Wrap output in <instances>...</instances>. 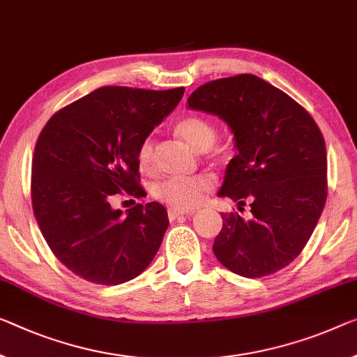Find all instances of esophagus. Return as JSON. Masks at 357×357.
<instances>
[{"mask_svg": "<svg viewBox=\"0 0 357 357\" xmlns=\"http://www.w3.org/2000/svg\"><path fill=\"white\" fill-rule=\"evenodd\" d=\"M167 215L171 220H175V218L180 217V215H193V211H180V209H169L167 211Z\"/></svg>", "mask_w": 357, "mask_h": 357, "instance_id": "esophagus-1", "label": "esophagus"}]
</instances>
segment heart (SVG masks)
<instances>
[{"label": "heart", "instance_id": "b5f03b06", "mask_svg": "<svg viewBox=\"0 0 357 357\" xmlns=\"http://www.w3.org/2000/svg\"><path fill=\"white\" fill-rule=\"evenodd\" d=\"M177 132L186 144L197 151H206L215 144L217 129L209 119L202 116H185L175 124ZM137 164L145 174L155 172L156 169V150L153 137H145L137 148ZM212 178L201 174L195 177H169L158 183L153 190L156 199L172 206L174 209L190 211L201 204L204 195L212 188Z\"/></svg>", "mask_w": 357, "mask_h": 357}]
</instances>
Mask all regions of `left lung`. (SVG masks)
Instances as JSON below:
<instances>
[{
	"mask_svg": "<svg viewBox=\"0 0 357 357\" xmlns=\"http://www.w3.org/2000/svg\"><path fill=\"white\" fill-rule=\"evenodd\" d=\"M188 107L222 118L236 156L218 196L250 207L252 218L222 213L212 249L225 268L261 278L292 263L308 243L327 199L326 142L306 109L255 75L211 81Z\"/></svg>",
	"mask_w": 357,
	"mask_h": 357,
	"instance_id": "8db88e82",
	"label": "left lung"
}]
</instances>
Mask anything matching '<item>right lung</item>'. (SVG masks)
I'll list each match as a JSON object with an SVG mask.
<instances>
[{"label": "right lung", "instance_id": "add662e5", "mask_svg": "<svg viewBox=\"0 0 357 357\" xmlns=\"http://www.w3.org/2000/svg\"><path fill=\"white\" fill-rule=\"evenodd\" d=\"M183 92L100 87L43 128L31 166L33 213L54 255L76 276L116 286L155 259L169 227L164 206L137 204L121 215L109 202L124 191L144 193L137 148Z\"/></svg>", "mask_w": 357, "mask_h": 357}]
</instances>
